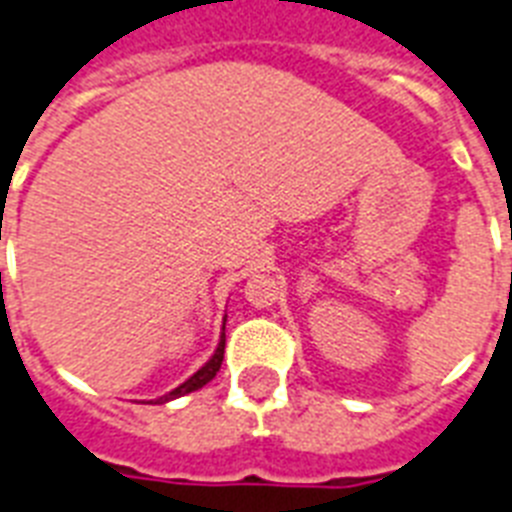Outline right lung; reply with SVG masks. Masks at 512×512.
Listing matches in <instances>:
<instances>
[{
    "label": "right lung",
    "mask_w": 512,
    "mask_h": 512,
    "mask_svg": "<svg viewBox=\"0 0 512 512\" xmlns=\"http://www.w3.org/2000/svg\"><path fill=\"white\" fill-rule=\"evenodd\" d=\"M223 331H226V323H223ZM223 352H226V334H220V342H218V350H215V355L207 360L202 368H199L197 373L191 378H186L184 384L176 386L173 392L168 394H162L160 400H155V405H162V402H168V400H176V397H184V394L189 392H197V389H202L205 384H210L215 378V373L220 371V363H223Z\"/></svg>",
    "instance_id": "right-lung-1"
}]
</instances>
